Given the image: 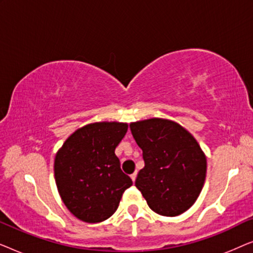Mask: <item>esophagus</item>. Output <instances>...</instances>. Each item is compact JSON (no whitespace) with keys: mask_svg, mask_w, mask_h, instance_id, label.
Masks as SVG:
<instances>
[{"mask_svg":"<svg viewBox=\"0 0 253 253\" xmlns=\"http://www.w3.org/2000/svg\"><path fill=\"white\" fill-rule=\"evenodd\" d=\"M130 177H131V179H132V182L134 183V181H136V177H137V172H133V174L131 175Z\"/></svg>","mask_w":253,"mask_h":253,"instance_id":"obj_1","label":"esophagus"}]
</instances>
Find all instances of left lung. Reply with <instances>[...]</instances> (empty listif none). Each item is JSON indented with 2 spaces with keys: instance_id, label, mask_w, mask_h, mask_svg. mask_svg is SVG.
Listing matches in <instances>:
<instances>
[{
  "instance_id": "8db88e82",
  "label": "left lung",
  "mask_w": 253,
  "mask_h": 253,
  "mask_svg": "<svg viewBox=\"0 0 253 253\" xmlns=\"http://www.w3.org/2000/svg\"><path fill=\"white\" fill-rule=\"evenodd\" d=\"M145 166L137 189L155 213L176 216L198 198L206 177V158L195 138L172 121L151 119L130 124Z\"/></svg>"
}]
</instances>
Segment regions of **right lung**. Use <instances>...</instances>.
Listing matches in <instances>:
<instances>
[{"label":"right lung","instance_id":"add662e5","mask_svg":"<svg viewBox=\"0 0 253 253\" xmlns=\"http://www.w3.org/2000/svg\"><path fill=\"white\" fill-rule=\"evenodd\" d=\"M127 124H88L71 134L55 158L56 185L64 205L79 220L101 222L115 213L123 192L132 185L121 169L115 148Z\"/></svg>","mask_w":253,"mask_h":253}]
</instances>
